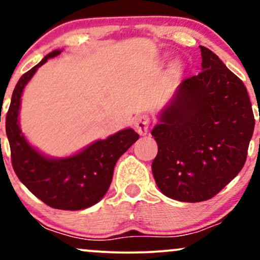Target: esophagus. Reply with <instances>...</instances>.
<instances>
[{"instance_id": "esophagus-1", "label": "esophagus", "mask_w": 260, "mask_h": 260, "mask_svg": "<svg viewBox=\"0 0 260 260\" xmlns=\"http://www.w3.org/2000/svg\"><path fill=\"white\" fill-rule=\"evenodd\" d=\"M133 124L136 131L140 136H144L148 133L149 124H150V117L147 113H138V115L134 116L133 118Z\"/></svg>"}]
</instances>
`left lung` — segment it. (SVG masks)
Returning <instances> with one entry per match:
<instances>
[{"label":"left lung","mask_w":260,"mask_h":260,"mask_svg":"<svg viewBox=\"0 0 260 260\" xmlns=\"http://www.w3.org/2000/svg\"><path fill=\"white\" fill-rule=\"evenodd\" d=\"M202 72L184 79L157 116L151 164L162 194L175 201H208L243 168L254 116L242 80L213 51L199 46Z\"/></svg>","instance_id":"8db88e82"}]
</instances>
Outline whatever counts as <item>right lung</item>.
<instances>
[{"instance_id":"obj_1","label":"right lung","mask_w":260,"mask_h":260,"mask_svg":"<svg viewBox=\"0 0 260 260\" xmlns=\"http://www.w3.org/2000/svg\"><path fill=\"white\" fill-rule=\"evenodd\" d=\"M61 52H50L18 80L6 116V133L14 172L32 194L51 208L80 210L96 204L106 194L116 162L139 134L126 128L66 157H50L32 147L19 126L22 94L38 68Z\"/></svg>"}]
</instances>
